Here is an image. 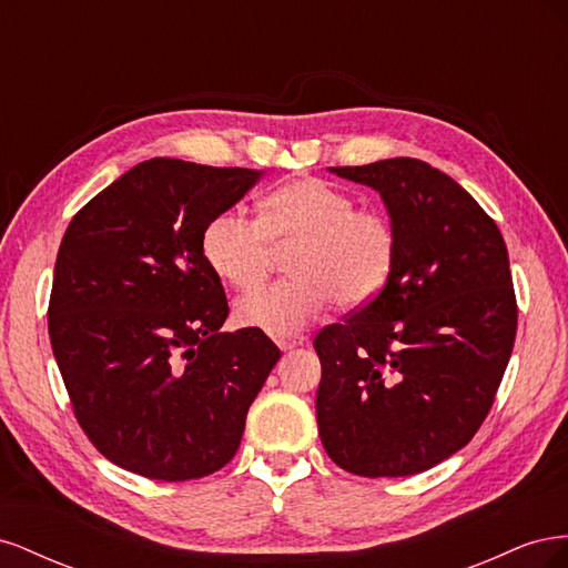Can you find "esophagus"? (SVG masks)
<instances>
[{"mask_svg": "<svg viewBox=\"0 0 568 568\" xmlns=\"http://www.w3.org/2000/svg\"><path fill=\"white\" fill-rule=\"evenodd\" d=\"M305 341H307L305 336H286V338H277V346H280L282 351H294V348L303 346Z\"/></svg>", "mask_w": 568, "mask_h": 568, "instance_id": "obj_1", "label": "esophagus"}]
</instances>
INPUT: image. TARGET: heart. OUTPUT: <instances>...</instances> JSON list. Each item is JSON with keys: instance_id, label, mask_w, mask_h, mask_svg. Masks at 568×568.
<instances>
[{"instance_id": "b5f03b06", "label": "heart", "mask_w": 568, "mask_h": 568, "mask_svg": "<svg viewBox=\"0 0 568 568\" xmlns=\"http://www.w3.org/2000/svg\"><path fill=\"white\" fill-rule=\"evenodd\" d=\"M286 246H294V277L255 288L236 303L239 322L274 336L305 329L332 301L343 311L369 305L393 274L398 232L384 213L355 209L343 189L301 178L274 189L261 220L227 209L209 220L201 236L205 263L236 288L261 284L274 253Z\"/></svg>"}]
</instances>
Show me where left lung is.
I'll return each instance as SVG.
<instances>
[{
	"mask_svg": "<svg viewBox=\"0 0 568 568\" xmlns=\"http://www.w3.org/2000/svg\"><path fill=\"white\" fill-rule=\"evenodd\" d=\"M382 194L398 232L386 288L313 346L317 428L357 476H412L467 445L488 417L517 336L509 255L469 192L419 159L332 168Z\"/></svg>",
	"mask_w": 568,
	"mask_h": 568,
	"instance_id": "8db88e82",
	"label": "left lung"
}]
</instances>
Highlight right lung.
I'll use <instances>...</instances> for the list:
<instances>
[{
  "label": "right lung",
  "mask_w": 568,
  "mask_h": 568,
  "mask_svg": "<svg viewBox=\"0 0 568 568\" xmlns=\"http://www.w3.org/2000/svg\"><path fill=\"white\" fill-rule=\"evenodd\" d=\"M257 178L151 159L84 203L63 234L51 351L84 436L132 474L192 480L225 467L282 355L261 329L217 332L230 305L201 251L209 220Z\"/></svg>",
  "instance_id": "right-lung-1"
}]
</instances>
